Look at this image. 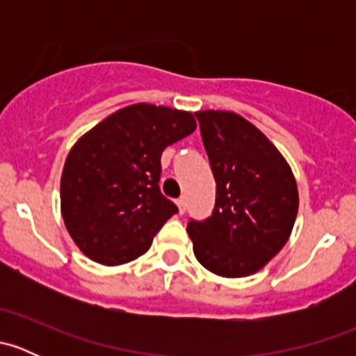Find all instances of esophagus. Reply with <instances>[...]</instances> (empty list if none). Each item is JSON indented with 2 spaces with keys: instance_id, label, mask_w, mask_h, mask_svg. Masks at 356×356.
Segmentation results:
<instances>
[{
  "instance_id": "1",
  "label": "esophagus",
  "mask_w": 356,
  "mask_h": 356,
  "mask_svg": "<svg viewBox=\"0 0 356 356\" xmlns=\"http://www.w3.org/2000/svg\"><path fill=\"white\" fill-rule=\"evenodd\" d=\"M175 203H177L179 213H184V211H186V200L184 198H179L177 201H175Z\"/></svg>"
}]
</instances>
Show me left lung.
Here are the masks:
<instances>
[{"label":"left lung","mask_w":356,"mask_h":356,"mask_svg":"<svg viewBox=\"0 0 356 356\" xmlns=\"http://www.w3.org/2000/svg\"><path fill=\"white\" fill-rule=\"evenodd\" d=\"M217 182L213 213L191 220L196 260L220 277L261 270L288 243L298 215L296 179L270 139L234 111H196Z\"/></svg>","instance_id":"8db88e82"}]
</instances>
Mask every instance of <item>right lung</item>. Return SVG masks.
<instances>
[{
    "label": "right lung",
    "mask_w": 356,
    "mask_h": 356,
    "mask_svg": "<svg viewBox=\"0 0 356 356\" xmlns=\"http://www.w3.org/2000/svg\"><path fill=\"white\" fill-rule=\"evenodd\" d=\"M196 129L191 111L136 103L77 139L60 181V208L79 250L102 265L141 257L177 207L158 188L167 146Z\"/></svg>",
    "instance_id": "right-lung-1"
}]
</instances>
